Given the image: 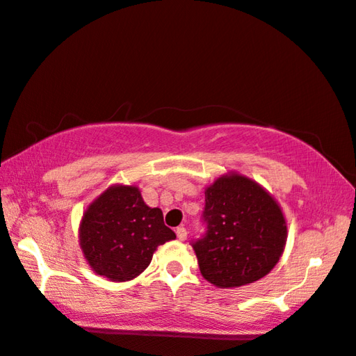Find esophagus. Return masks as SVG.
Masks as SVG:
<instances>
[{"instance_id":"1","label":"esophagus","mask_w":356,"mask_h":356,"mask_svg":"<svg viewBox=\"0 0 356 356\" xmlns=\"http://www.w3.org/2000/svg\"><path fill=\"white\" fill-rule=\"evenodd\" d=\"M177 238L179 241H184L188 238V231H186V228H184V226H178V228H177Z\"/></svg>"}]
</instances>
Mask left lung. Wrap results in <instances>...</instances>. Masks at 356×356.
Returning a JSON list of instances; mask_svg holds the SVG:
<instances>
[{"mask_svg": "<svg viewBox=\"0 0 356 356\" xmlns=\"http://www.w3.org/2000/svg\"><path fill=\"white\" fill-rule=\"evenodd\" d=\"M207 233L193 249L200 273L220 289L241 287L266 276L287 241L281 205L249 177L228 172L205 188Z\"/></svg>", "mask_w": 356, "mask_h": 356, "instance_id": "left-lung-1", "label": "left lung"}]
</instances>
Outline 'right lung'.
Masks as SVG:
<instances>
[{
	"instance_id": "1",
	"label": "right lung",
	"mask_w": 356,
	"mask_h": 356,
	"mask_svg": "<svg viewBox=\"0 0 356 356\" xmlns=\"http://www.w3.org/2000/svg\"><path fill=\"white\" fill-rule=\"evenodd\" d=\"M177 239L161 209L143 200L135 184H114L86 207L79 228L80 249L91 270L114 282L135 280L159 245Z\"/></svg>"
}]
</instances>
